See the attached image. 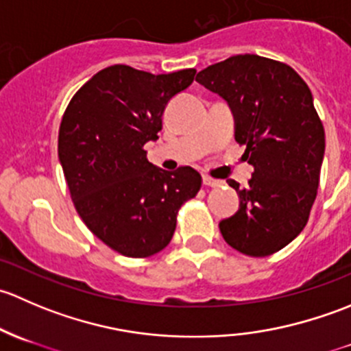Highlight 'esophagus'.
<instances>
[{"mask_svg":"<svg viewBox=\"0 0 351 351\" xmlns=\"http://www.w3.org/2000/svg\"><path fill=\"white\" fill-rule=\"evenodd\" d=\"M204 185H207V186H221L222 182H221V180H215V178H212V176L205 175L204 176Z\"/></svg>","mask_w":351,"mask_h":351,"instance_id":"1","label":"esophagus"}]
</instances>
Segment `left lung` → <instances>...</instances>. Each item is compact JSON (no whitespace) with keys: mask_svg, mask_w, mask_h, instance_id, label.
I'll return each instance as SVG.
<instances>
[{"mask_svg":"<svg viewBox=\"0 0 351 351\" xmlns=\"http://www.w3.org/2000/svg\"><path fill=\"white\" fill-rule=\"evenodd\" d=\"M197 81L234 112L236 143L254 168L247 189L228 180L241 204L219 224L239 253L270 256L297 238L317 195L324 127L306 81L289 64L256 54L205 67Z\"/></svg>","mask_w":351,"mask_h":351,"instance_id":"8db88e82","label":"left lung"}]
</instances>
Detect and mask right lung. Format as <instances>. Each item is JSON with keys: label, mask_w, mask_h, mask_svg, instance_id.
<instances>
[{"label": "right lung", "mask_w": 351, "mask_h": 351, "mask_svg": "<svg viewBox=\"0 0 351 351\" xmlns=\"http://www.w3.org/2000/svg\"><path fill=\"white\" fill-rule=\"evenodd\" d=\"M195 73L108 66L74 93L62 115L58 153L76 212L100 241L127 258L165 250L180 207L202 186L193 168L165 171L144 151L162 129L166 104Z\"/></svg>", "instance_id": "1"}]
</instances>
